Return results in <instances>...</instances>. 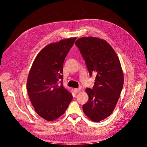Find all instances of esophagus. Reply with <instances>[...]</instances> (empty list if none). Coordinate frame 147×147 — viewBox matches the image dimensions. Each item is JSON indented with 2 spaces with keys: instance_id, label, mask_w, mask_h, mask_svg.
I'll return each mask as SVG.
<instances>
[{
  "instance_id": "34e87169",
  "label": "esophagus",
  "mask_w": 147,
  "mask_h": 147,
  "mask_svg": "<svg viewBox=\"0 0 147 147\" xmlns=\"http://www.w3.org/2000/svg\"><path fill=\"white\" fill-rule=\"evenodd\" d=\"M80 91H81V89H80V88H78V89H74V91L76 92V93L79 92Z\"/></svg>"
}]
</instances>
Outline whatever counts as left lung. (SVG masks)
Masks as SVG:
<instances>
[{
  "instance_id": "obj_1",
  "label": "left lung",
  "mask_w": 147,
  "mask_h": 147,
  "mask_svg": "<svg viewBox=\"0 0 147 147\" xmlns=\"http://www.w3.org/2000/svg\"><path fill=\"white\" fill-rule=\"evenodd\" d=\"M85 60L91 76L96 75L92 89L86 88L89 96L83 112L94 122H99L112 113L123 87L124 75L118 57L105 40L84 37L75 42Z\"/></svg>"
}]
</instances>
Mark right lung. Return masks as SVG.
<instances>
[{"label": "right lung", "instance_id": "right-lung-1", "mask_svg": "<svg viewBox=\"0 0 147 147\" xmlns=\"http://www.w3.org/2000/svg\"><path fill=\"white\" fill-rule=\"evenodd\" d=\"M76 37L51 43L40 51L31 66L27 80L29 99L37 113L48 121L63 115L72 100L63 86V63Z\"/></svg>", "mask_w": 147, "mask_h": 147}]
</instances>
